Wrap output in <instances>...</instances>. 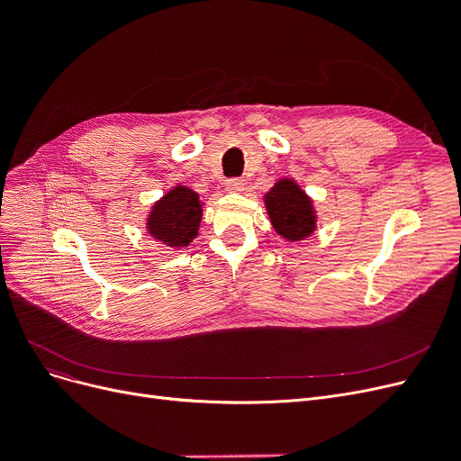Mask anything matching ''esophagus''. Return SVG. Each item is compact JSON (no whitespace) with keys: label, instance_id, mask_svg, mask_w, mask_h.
<instances>
[{"label":"esophagus","instance_id":"34e87169","mask_svg":"<svg viewBox=\"0 0 461 461\" xmlns=\"http://www.w3.org/2000/svg\"><path fill=\"white\" fill-rule=\"evenodd\" d=\"M225 186H227V190H229V192H232V194H242V192H244L246 183H244L242 178H229Z\"/></svg>","mask_w":461,"mask_h":461}]
</instances>
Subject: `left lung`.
<instances>
[{
	"mask_svg": "<svg viewBox=\"0 0 461 461\" xmlns=\"http://www.w3.org/2000/svg\"><path fill=\"white\" fill-rule=\"evenodd\" d=\"M263 203L267 209L273 230L283 236L286 242L305 240L315 232L317 212L313 200L294 178H278L273 188L265 192Z\"/></svg>",
	"mask_w": 461,
	"mask_h": 461,
	"instance_id": "left-lung-1",
	"label": "left lung"
}]
</instances>
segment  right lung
I'll use <instances>...</instances> for the list:
<instances>
[{
	"label": "right lung",
	"instance_id": "right-lung-1",
	"mask_svg": "<svg viewBox=\"0 0 461 461\" xmlns=\"http://www.w3.org/2000/svg\"><path fill=\"white\" fill-rule=\"evenodd\" d=\"M203 202L190 186L176 185L153 202L146 219V230L158 242L169 248L188 246L198 236L203 215Z\"/></svg>",
	"mask_w": 461,
	"mask_h": 461
}]
</instances>
